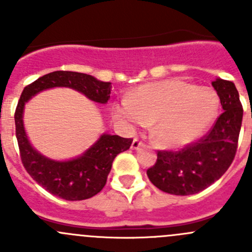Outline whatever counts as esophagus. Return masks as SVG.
Masks as SVG:
<instances>
[{"label":"esophagus","mask_w":252,"mask_h":252,"mask_svg":"<svg viewBox=\"0 0 252 252\" xmlns=\"http://www.w3.org/2000/svg\"><path fill=\"white\" fill-rule=\"evenodd\" d=\"M141 145H142V142L140 140H138V139H134L133 142H131V149L138 150Z\"/></svg>","instance_id":"34e87169"}]
</instances>
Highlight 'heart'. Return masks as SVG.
I'll return each instance as SVG.
<instances>
[{"mask_svg":"<svg viewBox=\"0 0 252 252\" xmlns=\"http://www.w3.org/2000/svg\"><path fill=\"white\" fill-rule=\"evenodd\" d=\"M220 100L212 89L180 79L147 83L113 103V116L128 129L154 123L152 138L162 149L180 150L199 140L212 126Z\"/></svg>","mask_w":252,"mask_h":252,"instance_id":"heart-1","label":"heart"}]
</instances>
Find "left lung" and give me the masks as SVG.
<instances>
[{"label": "left lung", "instance_id": "obj_1", "mask_svg": "<svg viewBox=\"0 0 252 252\" xmlns=\"http://www.w3.org/2000/svg\"><path fill=\"white\" fill-rule=\"evenodd\" d=\"M212 86L220 96L223 113L208 135L179 152L159 151L155 166L147 169L150 182L172 195L202 191L225 173L234 159L243 106L233 81L217 78Z\"/></svg>", "mask_w": 252, "mask_h": 252}]
</instances>
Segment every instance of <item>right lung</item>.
Wrapping results in <instances>:
<instances>
[{"instance_id":"right-lung-1","label":"right lung","mask_w":252,"mask_h":252,"mask_svg":"<svg viewBox=\"0 0 252 252\" xmlns=\"http://www.w3.org/2000/svg\"><path fill=\"white\" fill-rule=\"evenodd\" d=\"M69 88L89 100L106 105L110 100L111 83L77 72H57L42 75L23 90L14 122L20 157L32 179L55 196L68 201L93 197L105 187L116 156L130 147L131 139L103 133L88 150L69 159H53L40 154L32 145L24 126L25 105L41 91Z\"/></svg>"}]
</instances>
